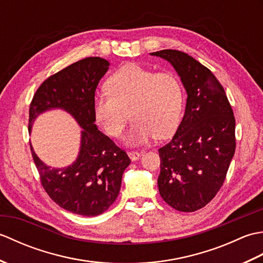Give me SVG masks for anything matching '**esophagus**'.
I'll use <instances>...</instances> for the list:
<instances>
[{
	"mask_svg": "<svg viewBox=\"0 0 263 263\" xmlns=\"http://www.w3.org/2000/svg\"><path fill=\"white\" fill-rule=\"evenodd\" d=\"M127 156H128V157H130V159H131L132 161H136V160H138L139 158L141 157V153H138V152H128V153H127Z\"/></svg>",
	"mask_w": 263,
	"mask_h": 263,
	"instance_id": "34e87169",
	"label": "esophagus"
}]
</instances>
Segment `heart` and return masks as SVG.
Returning <instances> with one entry per match:
<instances>
[{"mask_svg":"<svg viewBox=\"0 0 263 263\" xmlns=\"http://www.w3.org/2000/svg\"><path fill=\"white\" fill-rule=\"evenodd\" d=\"M106 87L109 93L95 95L93 117L108 136L120 138L130 111L133 123L125 138L127 146H141L155 137L168 138L180 125L184 90L177 77L170 72L154 73L128 63L108 78Z\"/></svg>","mask_w":263,"mask_h":263,"instance_id":"1","label":"heart"}]
</instances>
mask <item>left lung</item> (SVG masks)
<instances>
[{"mask_svg": "<svg viewBox=\"0 0 263 263\" xmlns=\"http://www.w3.org/2000/svg\"><path fill=\"white\" fill-rule=\"evenodd\" d=\"M166 60L181 78L185 113L172 140L161 147L158 189L165 202L192 212L209 203L225 181L235 153V117L212 72L186 53H150Z\"/></svg>", "mask_w": 263, "mask_h": 263, "instance_id": "1", "label": "left lung"}]
</instances>
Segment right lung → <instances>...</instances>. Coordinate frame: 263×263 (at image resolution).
Returning a JSON list of instances; mask_svg holds the SVG:
<instances>
[{
  "mask_svg": "<svg viewBox=\"0 0 263 263\" xmlns=\"http://www.w3.org/2000/svg\"><path fill=\"white\" fill-rule=\"evenodd\" d=\"M109 69L102 58H86L49 77L37 89L29 107V133L37 117L61 109L73 117L82 130L76 160L51 167L31 155L44 189L55 203L72 214H103L120 193L122 176L131 160L95 124L92 102L99 80Z\"/></svg>",
  "mask_w": 263,
  "mask_h": 263,
  "instance_id": "obj_1",
  "label": "right lung"
}]
</instances>
